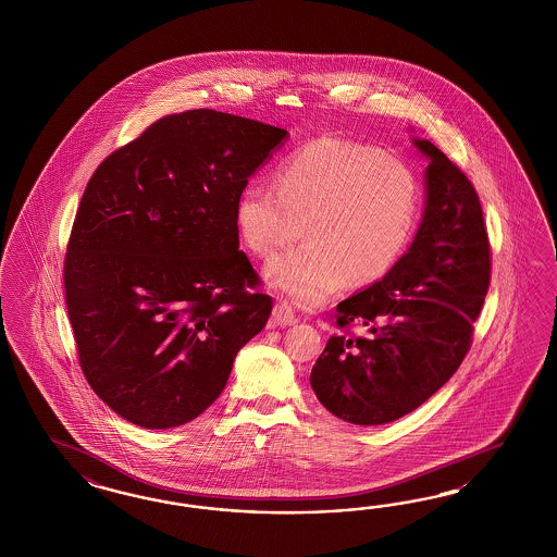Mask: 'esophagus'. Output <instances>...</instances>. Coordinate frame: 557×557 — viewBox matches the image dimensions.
I'll list each match as a JSON object with an SVG mask.
<instances>
[{
  "label": "esophagus",
  "mask_w": 557,
  "mask_h": 557,
  "mask_svg": "<svg viewBox=\"0 0 557 557\" xmlns=\"http://www.w3.org/2000/svg\"><path fill=\"white\" fill-rule=\"evenodd\" d=\"M272 321H274L276 325H283V327L297 323L295 309H293L288 302H276V305H274V311H272Z\"/></svg>",
  "instance_id": "1"
}]
</instances>
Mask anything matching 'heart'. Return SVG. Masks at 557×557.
Masks as SVG:
<instances>
[{
	"instance_id": "obj_1",
	"label": "heart",
	"mask_w": 557,
	"mask_h": 557,
	"mask_svg": "<svg viewBox=\"0 0 557 557\" xmlns=\"http://www.w3.org/2000/svg\"><path fill=\"white\" fill-rule=\"evenodd\" d=\"M274 187H248L236 203L239 236L267 276L293 301L315 307L344 285L366 286L393 271L419 218V181L403 160L368 144L321 136L286 157Z\"/></svg>"
}]
</instances>
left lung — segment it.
<instances>
[{
    "instance_id": "8db88e82",
    "label": "left lung",
    "mask_w": 557,
    "mask_h": 557,
    "mask_svg": "<svg viewBox=\"0 0 557 557\" xmlns=\"http://www.w3.org/2000/svg\"><path fill=\"white\" fill-rule=\"evenodd\" d=\"M414 144L430 166L413 244L382 281L335 307L337 332L311 370L321 405L354 425L411 413L454 376L491 286V242L472 181L430 140Z\"/></svg>"
}]
</instances>
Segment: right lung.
<instances>
[{
    "label": "right lung",
    "instance_id": "1",
    "mask_svg": "<svg viewBox=\"0 0 557 557\" xmlns=\"http://www.w3.org/2000/svg\"><path fill=\"white\" fill-rule=\"evenodd\" d=\"M285 136L213 110L171 113L89 178L64 302L85 379L129 423L166 430L199 417L271 318L239 250L236 203Z\"/></svg>",
    "mask_w": 557,
    "mask_h": 557
}]
</instances>
